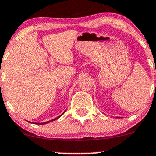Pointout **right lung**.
I'll return each instance as SVG.
<instances>
[{"mask_svg": "<svg viewBox=\"0 0 156 156\" xmlns=\"http://www.w3.org/2000/svg\"><path fill=\"white\" fill-rule=\"evenodd\" d=\"M62 114H63V113H62ZM62 115H61V116H62ZM58 116V117H57V118H55V119H53V120H50V121H53V120H57V119H58V118H59V117H60V116ZM50 121H48V122H46V123H38V124H46V123H49V122H50Z\"/></svg>", "mask_w": 156, "mask_h": 156, "instance_id": "right-lung-1", "label": "right lung"}]
</instances>
